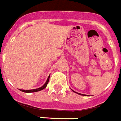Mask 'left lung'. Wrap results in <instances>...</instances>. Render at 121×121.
Listing matches in <instances>:
<instances>
[{"label":"left lung","mask_w":121,"mask_h":121,"mask_svg":"<svg viewBox=\"0 0 121 121\" xmlns=\"http://www.w3.org/2000/svg\"><path fill=\"white\" fill-rule=\"evenodd\" d=\"M72 91H73V90H72ZM73 92H75V93H77V94H79V95H85V96H86V95H85V94H80V93H78V92H75V91H73Z\"/></svg>","instance_id":"left-lung-1"}]
</instances>
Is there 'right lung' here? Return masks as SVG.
Masks as SVG:
<instances>
[{"instance_id": "obj_1", "label": "right lung", "mask_w": 121, "mask_h": 121, "mask_svg": "<svg viewBox=\"0 0 121 121\" xmlns=\"http://www.w3.org/2000/svg\"><path fill=\"white\" fill-rule=\"evenodd\" d=\"M49 78H50V75L48 77V79H47V81L46 82V83H44V85L43 86H42L40 88H37V89H34V90H19L20 91H22V92H37V91H41V90H44L47 85H48V83H49Z\"/></svg>"}]
</instances>
